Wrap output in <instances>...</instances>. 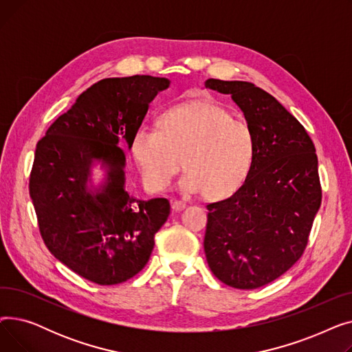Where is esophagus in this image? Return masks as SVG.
<instances>
[{"label":"esophagus","mask_w":352,"mask_h":352,"mask_svg":"<svg viewBox=\"0 0 352 352\" xmlns=\"http://www.w3.org/2000/svg\"><path fill=\"white\" fill-rule=\"evenodd\" d=\"M173 210L174 211H182L184 208H186V202H182V201H178V199H173Z\"/></svg>","instance_id":"esophagus-1"}]
</instances>
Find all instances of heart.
Returning <instances> with one entry per match:
<instances>
[{
    "mask_svg": "<svg viewBox=\"0 0 352 352\" xmlns=\"http://www.w3.org/2000/svg\"><path fill=\"white\" fill-rule=\"evenodd\" d=\"M157 129L141 128L133 138V155L148 187L162 191L181 166L184 192H204L224 199L245 182L254 161L251 128L221 105L188 101L174 105L158 117Z\"/></svg>",
    "mask_w": 352,
    "mask_h": 352,
    "instance_id": "b5f03b06",
    "label": "heart"
}]
</instances>
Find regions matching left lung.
Returning a JSON list of instances; mask_svg holds the SVG:
<instances>
[{
  "instance_id": "8db88e82",
  "label": "left lung",
  "mask_w": 352,
  "mask_h": 352,
  "mask_svg": "<svg viewBox=\"0 0 352 352\" xmlns=\"http://www.w3.org/2000/svg\"><path fill=\"white\" fill-rule=\"evenodd\" d=\"M231 96L250 125L251 171L234 195L207 206V263L232 288H260L297 263L321 206L316 146L305 128L267 91L247 81L210 78Z\"/></svg>"
}]
</instances>
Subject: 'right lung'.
Instances as JSON below:
<instances>
[{"label": "right lung", "instance_id": "right-lung-1", "mask_svg": "<svg viewBox=\"0 0 352 352\" xmlns=\"http://www.w3.org/2000/svg\"><path fill=\"white\" fill-rule=\"evenodd\" d=\"M168 78H105L77 98L35 148L30 197L50 252L82 278L121 284L150 260L154 236L170 215L166 198L137 199L125 190V154L150 102ZM96 160L106 166L100 188L88 186Z\"/></svg>", "mask_w": 352, "mask_h": 352}]
</instances>
